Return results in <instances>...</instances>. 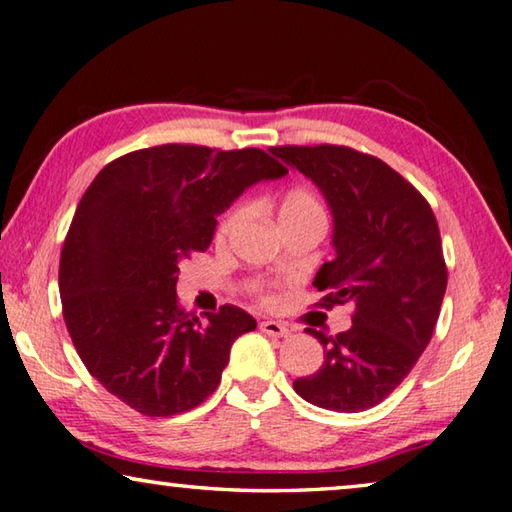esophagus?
<instances>
[{
  "label": "esophagus",
  "instance_id": "34e87169",
  "mask_svg": "<svg viewBox=\"0 0 512 512\" xmlns=\"http://www.w3.org/2000/svg\"><path fill=\"white\" fill-rule=\"evenodd\" d=\"M259 331L266 333V336H273V338H288V336H291V329H288L286 324L275 322V320L259 322Z\"/></svg>",
  "mask_w": 512,
  "mask_h": 512
}]
</instances>
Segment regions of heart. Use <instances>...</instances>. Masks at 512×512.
I'll return each mask as SVG.
<instances>
[{
    "mask_svg": "<svg viewBox=\"0 0 512 512\" xmlns=\"http://www.w3.org/2000/svg\"><path fill=\"white\" fill-rule=\"evenodd\" d=\"M246 215V208L244 206H237L232 208L228 215L221 219L219 224V237H226L228 232L235 228L241 219ZM300 215H322V208L320 203L315 201L313 194H309L306 190H291L284 197L282 206H280V219L284 217H300Z\"/></svg>",
    "mask_w": 512,
    "mask_h": 512,
    "instance_id": "1",
    "label": "heart"
}]
</instances>
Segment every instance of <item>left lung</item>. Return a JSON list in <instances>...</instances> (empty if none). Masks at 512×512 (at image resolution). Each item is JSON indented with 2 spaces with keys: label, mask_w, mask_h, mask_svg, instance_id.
I'll return each mask as SVG.
<instances>
[{
  "label": "left lung",
  "mask_w": 512,
  "mask_h": 512,
  "mask_svg": "<svg viewBox=\"0 0 512 512\" xmlns=\"http://www.w3.org/2000/svg\"><path fill=\"white\" fill-rule=\"evenodd\" d=\"M318 185L333 215L336 257L313 286L322 306L351 304V329L327 336L315 374L293 380L304 401L333 412L378 405L430 345L448 286L439 224L412 183L376 156L342 145L271 147Z\"/></svg>",
  "instance_id": "obj_1"
}]
</instances>
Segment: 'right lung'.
<instances>
[{
    "label": "right lung",
    "instance_id": "right-lung-1",
    "mask_svg": "<svg viewBox=\"0 0 512 512\" xmlns=\"http://www.w3.org/2000/svg\"><path fill=\"white\" fill-rule=\"evenodd\" d=\"M286 167L264 150L159 145L102 167L60 255L69 336L89 374L145 416L188 412L215 392L230 347L257 322L226 304L206 320L176 300L179 264L208 250L217 217Z\"/></svg>",
    "mask_w": 512,
    "mask_h": 512
}]
</instances>
